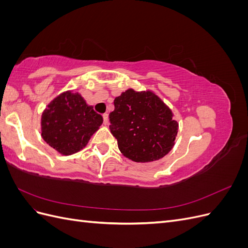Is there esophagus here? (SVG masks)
Listing matches in <instances>:
<instances>
[{
  "instance_id": "obj_1",
  "label": "esophagus",
  "mask_w": 248,
  "mask_h": 248,
  "mask_svg": "<svg viewBox=\"0 0 248 248\" xmlns=\"http://www.w3.org/2000/svg\"><path fill=\"white\" fill-rule=\"evenodd\" d=\"M108 114H104L103 115V121H104V124L106 125H108Z\"/></svg>"
}]
</instances>
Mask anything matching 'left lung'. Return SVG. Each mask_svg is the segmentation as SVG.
<instances>
[{
  "instance_id": "1",
  "label": "left lung",
  "mask_w": 248,
  "mask_h": 248,
  "mask_svg": "<svg viewBox=\"0 0 248 248\" xmlns=\"http://www.w3.org/2000/svg\"><path fill=\"white\" fill-rule=\"evenodd\" d=\"M109 129L121 153L136 162L161 159L175 145L178 123L172 112L151 91L128 89L116 97Z\"/></svg>"
}]
</instances>
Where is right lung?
Returning a JSON list of instances; mask_svg holds the SVG:
<instances>
[{
  "label": "right lung",
  "mask_w": 248,
  "mask_h": 248,
  "mask_svg": "<svg viewBox=\"0 0 248 248\" xmlns=\"http://www.w3.org/2000/svg\"><path fill=\"white\" fill-rule=\"evenodd\" d=\"M102 122V117L80 94L67 91L56 97L42 112L41 136L59 153L71 155L87 146Z\"/></svg>",
  "instance_id": "right-lung-1"
}]
</instances>
